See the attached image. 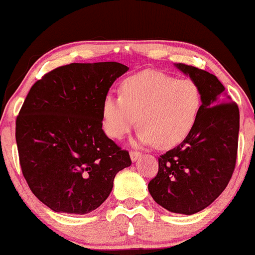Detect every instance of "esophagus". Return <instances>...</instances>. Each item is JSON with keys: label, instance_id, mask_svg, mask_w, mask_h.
I'll use <instances>...</instances> for the list:
<instances>
[{"label": "esophagus", "instance_id": "esophagus-1", "mask_svg": "<svg viewBox=\"0 0 255 255\" xmlns=\"http://www.w3.org/2000/svg\"><path fill=\"white\" fill-rule=\"evenodd\" d=\"M129 156H130L131 162H136V160L141 157V153H140V152H136V151H131L129 153Z\"/></svg>", "mask_w": 255, "mask_h": 255}]
</instances>
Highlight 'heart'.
<instances>
[{"label": "heart", "mask_w": 255, "mask_h": 255, "mask_svg": "<svg viewBox=\"0 0 255 255\" xmlns=\"http://www.w3.org/2000/svg\"><path fill=\"white\" fill-rule=\"evenodd\" d=\"M200 107V90L192 80L145 71L126 79L121 97L104 98L103 127L109 136L122 139L137 122L141 129L135 144L174 147L192 131Z\"/></svg>", "instance_id": "b5f03b06"}]
</instances>
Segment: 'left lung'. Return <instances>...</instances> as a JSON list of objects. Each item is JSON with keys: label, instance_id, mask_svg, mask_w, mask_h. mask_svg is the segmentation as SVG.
<instances>
[{"label": "left lung", "instance_id": "obj_1", "mask_svg": "<svg viewBox=\"0 0 255 255\" xmlns=\"http://www.w3.org/2000/svg\"><path fill=\"white\" fill-rule=\"evenodd\" d=\"M174 66L200 90V113L188 136L158 158L159 169L148 192L168 211L194 215L229 183L238 154L240 113L216 75L183 63Z\"/></svg>", "mask_w": 255, "mask_h": 255}]
</instances>
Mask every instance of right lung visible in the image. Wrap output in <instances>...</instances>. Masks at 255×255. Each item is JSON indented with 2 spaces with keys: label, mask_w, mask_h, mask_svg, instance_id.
<instances>
[{
  "label": "right lung",
  "mask_w": 255,
  "mask_h": 255,
  "mask_svg": "<svg viewBox=\"0 0 255 255\" xmlns=\"http://www.w3.org/2000/svg\"><path fill=\"white\" fill-rule=\"evenodd\" d=\"M128 69L71 63L31 87L16 119L20 165L32 193L52 211H93L109 197L116 174L130 166L129 153L102 128L104 98Z\"/></svg>",
  "instance_id": "obj_1"
}]
</instances>
